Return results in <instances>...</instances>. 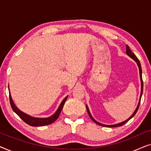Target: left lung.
I'll list each match as a JSON object with an SVG mask.
<instances>
[{
    "label": "left lung",
    "instance_id": "1",
    "mask_svg": "<svg viewBox=\"0 0 151 151\" xmlns=\"http://www.w3.org/2000/svg\"><path fill=\"white\" fill-rule=\"evenodd\" d=\"M126 52H127V54L129 55V56L130 58H131L133 60L135 61V63H137V65L138 66V68H139V77H140V81H141V93H140V97H139V102H138V104L137 107H136L135 110V111H134L133 114H132L131 115V117H129V118H128L127 119H126L125 121L124 122H119L118 124H113V125H106V124H101L100 122H97L96 119H95L93 117H92L90 111H89V109H88V107L87 105H86V110H87V112L88 113V115H89L91 119H92L93 121L95 123H96L97 124L100 125V126H102V127H121V126H122L124 124H126L127 122L128 121L130 120L132 117H134V115H135L136 114V113H137V111L138 110V109H139V104H140V101H141V98H142V93H143V81H142V67H141V64H140L139 60H138V58L137 57H136V55L134 54V53L132 52L131 49H130V47L128 46V45H127L126 46Z\"/></svg>",
    "mask_w": 151,
    "mask_h": 151
}]
</instances>
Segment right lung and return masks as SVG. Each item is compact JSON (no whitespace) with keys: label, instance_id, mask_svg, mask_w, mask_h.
<instances>
[{"label":"right lung","instance_id":"add662e5","mask_svg":"<svg viewBox=\"0 0 151 151\" xmlns=\"http://www.w3.org/2000/svg\"><path fill=\"white\" fill-rule=\"evenodd\" d=\"M9 101H10V104L13 111L23 120L24 122L27 124L32 126V127H42V126H46L52 124L53 122L56 120L58 117H59L60 114L62 109H63L64 104L67 100L68 96L64 99L62 101V102L60 104L58 108L56 110V111L53 113L52 115H51L50 117H32L31 115L27 114V113L22 112V111H20L17 106H16V104H14L13 100L12 98L11 93L9 91Z\"/></svg>","mask_w":151,"mask_h":151}]
</instances>
